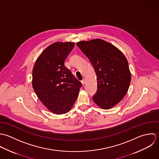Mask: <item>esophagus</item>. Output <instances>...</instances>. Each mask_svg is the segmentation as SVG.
I'll return each mask as SVG.
<instances>
[{
    "label": "esophagus",
    "mask_w": 159,
    "mask_h": 159,
    "mask_svg": "<svg viewBox=\"0 0 159 159\" xmlns=\"http://www.w3.org/2000/svg\"><path fill=\"white\" fill-rule=\"evenodd\" d=\"M81 82H82V85H84V84H85V79H83V80L81 81Z\"/></svg>",
    "instance_id": "esophagus-1"
}]
</instances>
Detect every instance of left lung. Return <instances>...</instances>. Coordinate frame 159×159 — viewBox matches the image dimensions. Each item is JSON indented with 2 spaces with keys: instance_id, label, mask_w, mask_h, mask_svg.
<instances>
[{
  "instance_id": "1",
  "label": "left lung",
  "mask_w": 159,
  "mask_h": 159,
  "mask_svg": "<svg viewBox=\"0 0 159 159\" xmlns=\"http://www.w3.org/2000/svg\"><path fill=\"white\" fill-rule=\"evenodd\" d=\"M77 45L92 64L97 75L94 102L101 109H111L129 89L131 77L126 57L114 45L101 39L80 41Z\"/></svg>"
}]
</instances>
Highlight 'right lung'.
Instances as JSON below:
<instances>
[{
  "label": "right lung",
  "instance_id": "add662e5",
  "mask_svg": "<svg viewBox=\"0 0 159 159\" xmlns=\"http://www.w3.org/2000/svg\"><path fill=\"white\" fill-rule=\"evenodd\" d=\"M75 43L55 42L38 57L32 69V85L43 104L55 114L68 112L75 102L82 84L64 66Z\"/></svg>",
  "mask_w": 159,
  "mask_h": 159
}]
</instances>
